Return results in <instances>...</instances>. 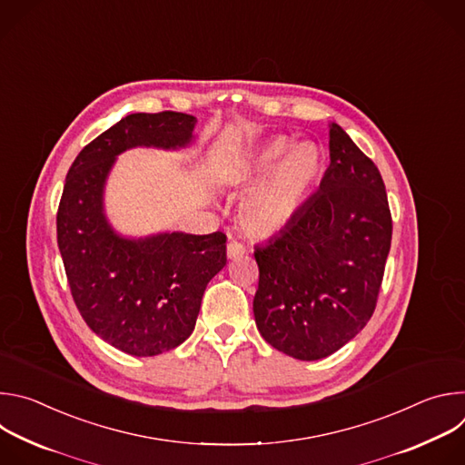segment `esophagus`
Masks as SVG:
<instances>
[{"mask_svg": "<svg viewBox=\"0 0 465 465\" xmlns=\"http://www.w3.org/2000/svg\"><path fill=\"white\" fill-rule=\"evenodd\" d=\"M244 252H246L244 244H241V242H237V241H232V242H228V246H226L228 259H239V257L244 255Z\"/></svg>", "mask_w": 465, "mask_h": 465, "instance_id": "obj_1", "label": "esophagus"}]
</instances>
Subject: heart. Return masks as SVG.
<instances>
[{"instance_id":"1","label":"heart","mask_w":465,"mask_h":465,"mask_svg":"<svg viewBox=\"0 0 465 465\" xmlns=\"http://www.w3.org/2000/svg\"><path fill=\"white\" fill-rule=\"evenodd\" d=\"M323 167L325 156L316 143L294 145L292 140L278 136L262 145L242 182L253 183L271 170L273 173L242 206L241 224L246 233L257 239L278 233L316 187Z\"/></svg>"}]
</instances>
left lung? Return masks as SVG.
<instances>
[{"instance_id": "obj_1", "label": "left lung", "mask_w": 465, "mask_h": 465, "mask_svg": "<svg viewBox=\"0 0 465 465\" xmlns=\"http://www.w3.org/2000/svg\"><path fill=\"white\" fill-rule=\"evenodd\" d=\"M329 158L318 191L253 252L259 333L300 361L339 351L368 323L391 242L382 176L337 123H329Z\"/></svg>"}]
</instances>
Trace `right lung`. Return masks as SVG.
<instances>
[{
	"mask_svg": "<svg viewBox=\"0 0 465 465\" xmlns=\"http://www.w3.org/2000/svg\"><path fill=\"white\" fill-rule=\"evenodd\" d=\"M182 112L130 114L88 143L65 176L56 239L74 302L104 342L153 357L180 346L194 329L210 280L226 264V235H117L103 213L115 156L132 147L178 149L193 140Z\"/></svg>",
	"mask_w": 465,
	"mask_h": 465,
	"instance_id": "right-lung-1",
	"label": "right lung"
}]
</instances>
